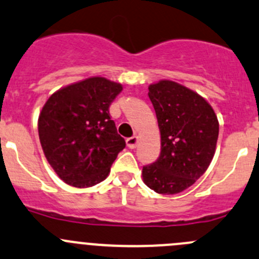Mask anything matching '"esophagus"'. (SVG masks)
Listing matches in <instances>:
<instances>
[{"instance_id": "esophagus-1", "label": "esophagus", "mask_w": 259, "mask_h": 259, "mask_svg": "<svg viewBox=\"0 0 259 259\" xmlns=\"http://www.w3.org/2000/svg\"><path fill=\"white\" fill-rule=\"evenodd\" d=\"M137 144H138L137 135H134V137H132V138H127L126 139V145L130 148V149H134V148L137 147Z\"/></svg>"}]
</instances>
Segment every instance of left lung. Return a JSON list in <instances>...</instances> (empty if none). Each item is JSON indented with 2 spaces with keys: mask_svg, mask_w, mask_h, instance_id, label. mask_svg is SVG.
<instances>
[{
  "mask_svg": "<svg viewBox=\"0 0 259 259\" xmlns=\"http://www.w3.org/2000/svg\"><path fill=\"white\" fill-rule=\"evenodd\" d=\"M160 132V154L143 167V181L162 195L180 193L205 172L215 154L219 121L209 102L173 81L150 84L148 92Z\"/></svg>",
  "mask_w": 259,
  "mask_h": 259,
  "instance_id": "obj_1",
  "label": "left lung"
}]
</instances>
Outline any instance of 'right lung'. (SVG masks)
Here are the masks:
<instances>
[{
    "mask_svg": "<svg viewBox=\"0 0 259 259\" xmlns=\"http://www.w3.org/2000/svg\"><path fill=\"white\" fill-rule=\"evenodd\" d=\"M122 86L92 77L60 89L48 99L37 121L42 152L60 180L91 187L107 177L125 148L110 116Z\"/></svg>",
    "mask_w": 259,
    "mask_h": 259,
    "instance_id": "right-lung-1",
    "label": "right lung"
}]
</instances>
